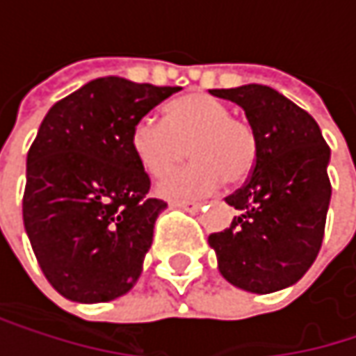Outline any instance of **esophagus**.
<instances>
[{
	"instance_id": "1",
	"label": "esophagus",
	"mask_w": 356,
	"mask_h": 356,
	"mask_svg": "<svg viewBox=\"0 0 356 356\" xmlns=\"http://www.w3.org/2000/svg\"><path fill=\"white\" fill-rule=\"evenodd\" d=\"M171 206L181 208V210H187V212H197V210L202 208V204H200V202H191V200H173V202H171Z\"/></svg>"
}]
</instances>
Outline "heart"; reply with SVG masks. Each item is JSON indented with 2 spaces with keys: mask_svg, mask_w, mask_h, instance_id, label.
<instances>
[{
  "mask_svg": "<svg viewBox=\"0 0 356 356\" xmlns=\"http://www.w3.org/2000/svg\"><path fill=\"white\" fill-rule=\"evenodd\" d=\"M131 148L152 177H165L189 156L193 163L159 183L167 197L204 195L222 181L239 185L253 173L257 136L248 119L231 115L222 101L189 92L167 107V121L142 117L131 129Z\"/></svg>",
  "mask_w": 356,
  "mask_h": 356,
  "instance_id": "b5f03b06",
  "label": "heart"
}]
</instances>
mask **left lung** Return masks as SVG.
Wrapping results in <instances>:
<instances>
[{
	"label": "left lung",
	"instance_id": "left-lung-1",
	"mask_svg": "<svg viewBox=\"0 0 356 356\" xmlns=\"http://www.w3.org/2000/svg\"><path fill=\"white\" fill-rule=\"evenodd\" d=\"M210 95L245 111L257 136V161L248 181L225 197L239 214L208 243L231 284L257 295L286 289L321 249L332 195L330 148L316 119L270 86L214 88Z\"/></svg>",
	"mask_w": 356,
	"mask_h": 356
}]
</instances>
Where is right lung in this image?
Returning <instances> with one entry per match:
<instances>
[{
	"label": "right lung",
	"mask_w": 356,
	"mask_h": 356,
	"mask_svg": "<svg viewBox=\"0 0 356 356\" xmlns=\"http://www.w3.org/2000/svg\"><path fill=\"white\" fill-rule=\"evenodd\" d=\"M179 90L107 76L44 115L26 156L22 218L44 278L65 299L105 303L136 284L167 202L148 195L131 129Z\"/></svg>",
	"instance_id": "obj_1"
}]
</instances>
